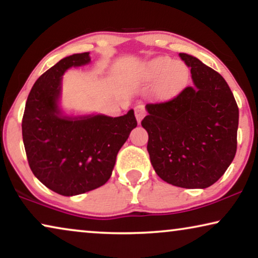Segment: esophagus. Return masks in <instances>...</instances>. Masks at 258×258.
Instances as JSON below:
<instances>
[{"label": "esophagus", "mask_w": 258, "mask_h": 258, "mask_svg": "<svg viewBox=\"0 0 258 258\" xmlns=\"http://www.w3.org/2000/svg\"><path fill=\"white\" fill-rule=\"evenodd\" d=\"M135 116H136L137 122L141 123L142 118L146 116V109H144L143 105H137V107L135 108Z\"/></svg>", "instance_id": "obj_1"}]
</instances>
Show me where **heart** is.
Returning a JSON list of instances; mask_svg holds the SVG:
<instances>
[{"mask_svg": "<svg viewBox=\"0 0 258 258\" xmlns=\"http://www.w3.org/2000/svg\"><path fill=\"white\" fill-rule=\"evenodd\" d=\"M144 77L149 81L158 80V94L162 96H170L185 83L188 68L181 61H174L168 56H158L146 66Z\"/></svg>", "mask_w": 258, "mask_h": 258, "instance_id": "b5f03b06", "label": "heart"}]
</instances>
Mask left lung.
<instances>
[{"mask_svg": "<svg viewBox=\"0 0 258 258\" xmlns=\"http://www.w3.org/2000/svg\"><path fill=\"white\" fill-rule=\"evenodd\" d=\"M194 86L162 103L146 105L141 124L156 174L169 184L204 189L224 174L237 149L238 107L217 72L188 54Z\"/></svg>", "mask_w": 258, "mask_h": 258, "instance_id": "left-lung-1", "label": "left lung"}]
</instances>
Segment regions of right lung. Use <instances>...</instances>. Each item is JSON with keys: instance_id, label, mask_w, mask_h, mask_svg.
<instances>
[{"instance_id": "add662e5", "label": "right lung", "mask_w": 258, "mask_h": 258, "mask_svg": "<svg viewBox=\"0 0 258 258\" xmlns=\"http://www.w3.org/2000/svg\"><path fill=\"white\" fill-rule=\"evenodd\" d=\"M89 62V52L70 55L38 77L22 118L31 171L47 188L63 196L103 185L110 178L118 150L137 125L133 109L119 117L62 115L58 100L63 74Z\"/></svg>"}]
</instances>
